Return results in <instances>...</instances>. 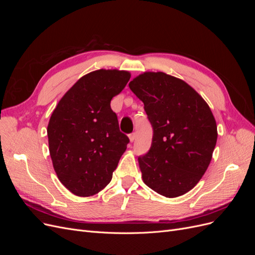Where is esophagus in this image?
<instances>
[{"mask_svg": "<svg viewBox=\"0 0 255 255\" xmlns=\"http://www.w3.org/2000/svg\"><path fill=\"white\" fill-rule=\"evenodd\" d=\"M128 138H129V141H130V142H133V141L135 140V138H136V135H135V133L130 134V135L128 136Z\"/></svg>", "mask_w": 255, "mask_h": 255, "instance_id": "obj_1", "label": "esophagus"}]
</instances>
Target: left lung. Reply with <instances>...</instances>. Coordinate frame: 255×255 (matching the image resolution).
I'll return each mask as SVG.
<instances>
[{"label":"left lung","instance_id":"8db88e82","mask_svg":"<svg viewBox=\"0 0 255 255\" xmlns=\"http://www.w3.org/2000/svg\"><path fill=\"white\" fill-rule=\"evenodd\" d=\"M153 128L149 152L138 157L143 183L166 198L194 188L210 165L217 125L204 99L183 80L143 72L128 84Z\"/></svg>","mask_w":255,"mask_h":255}]
</instances>
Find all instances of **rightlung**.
<instances>
[{
    "mask_svg": "<svg viewBox=\"0 0 255 255\" xmlns=\"http://www.w3.org/2000/svg\"><path fill=\"white\" fill-rule=\"evenodd\" d=\"M130 73L92 71L60 99L48 125L49 150L58 180L79 197L96 195L109 184L129 141L120 132L112 99Z\"/></svg>",
    "mask_w": 255,
    "mask_h": 255,
    "instance_id": "add662e5",
    "label": "right lung"
}]
</instances>
